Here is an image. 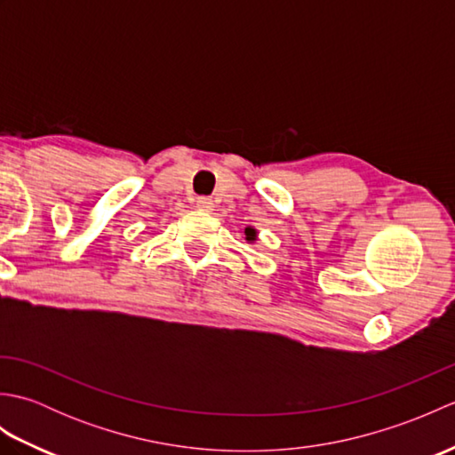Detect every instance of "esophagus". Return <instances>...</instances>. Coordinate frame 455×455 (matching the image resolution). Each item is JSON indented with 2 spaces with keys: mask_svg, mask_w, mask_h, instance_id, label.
I'll return each instance as SVG.
<instances>
[{
  "mask_svg": "<svg viewBox=\"0 0 455 455\" xmlns=\"http://www.w3.org/2000/svg\"><path fill=\"white\" fill-rule=\"evenodd\" d=\"M197 209L199 211H205V212H211L212 209H215V203H212L211 197H199L197 199Z\"/></svg>",
  "mask_w": 455,
  "mask_h": 455,
  "instance_id": "34e87169",
  "label": "esophagus"
}]
</instances>
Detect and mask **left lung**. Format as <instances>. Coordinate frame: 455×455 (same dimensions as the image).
<instances>
[{"label": "left lung", "instance_id": "1", "mask_svg": "<svg viewBox=\"0 0 455 455\" xmlns=\"http://www.w3.org/2000/svg\"><path fill=\"white\" fill-rule=\"evenodd\" d=\"M244 236H246V243L254 244L256 240H258V230H256L254 227H246V228H244Z\"/></svg>", "mask_w": 455, "mask_h": 455}]
</instances>
